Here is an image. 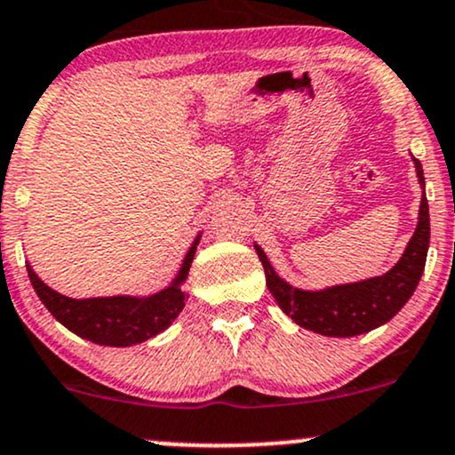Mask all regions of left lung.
I'll return each mask as SVG.
<instances>
[{"label": "left lung", "instance_id": "8db88e82", "mask_svg": "<svg viewBox=\"0 0 455 455\" xmlns=\"http://www.w3.org/2000/svg\"><path fill=\"white\" fill-rule=\"evenodd\" d=\"M413 162L419 183L424 187L426 180L419 159L413 157ZM428 244L430 215L424 191L415 234L411 236L398 264L381 276H372V279L360 283H347V285H334L322 291H304L291 287L290 283H285L276 275L258 244H255V251H258V258L264 266L266 285H268L275 300L279 302L283 313L290 315L300 328L313 330V332L323 336L345 339V336L371 332L379 325L387 323L409 302L421 279V272H424Z\"/></svg>", "mask_w": 455, "mask_h": 455}]
</instances>
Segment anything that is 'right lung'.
Masks as SVG:
<instances>
[{
	"label": "right lung",
	"instance_id": "add662e5",
	"mask_svg": "<svg viewBox=\"0 0 455 455\" xmlns=\"http://www.w3.org/2000/svg\"><path fill=\"white\" fill-rule=\"evenodd\" d=\"M197 243H200V236L187 251L176 279L165 290L144 298L110 296L76 300V298H68L63 293L51 290L31 270L29 264H27V275H29L31 285H34L42 304L59 323L66 325L69 332L83 336V339L95 345L130 347L144 343V340L164 332L183 311L187 300L183 283L191 261H194Z\"/></svg>",
	"mask_w": 455,
	"mask_h": 455
}]
</instances>
